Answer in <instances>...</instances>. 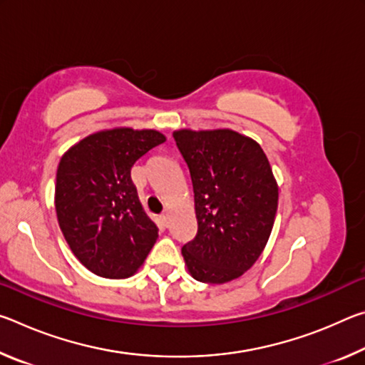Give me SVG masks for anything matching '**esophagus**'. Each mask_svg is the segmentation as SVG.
I'll list each match as a JSON object with an SVG mask.
<instances>
[{"label": "esophagus", "mask_w": 365, "mask_h": 365, "mask_svg": "<svg viewBox=\"0 0 365 365\" xmlns=\"http://www.w3.org/2000/svg\"><path fill=\"white\" fill-rule=\"evenodd\" d=\"M160 220H163V224L168 227L169 225V222H170V214H169V211H165L163 215H160Z\"/></svg>", "instance_id": "esophagus-1"}]
</instances>
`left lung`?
Masks as SVG:
<instances>
[{"label": "left lung", "instance_id": "obj_1", "mask_svg": "<svg viewBox=\"0 0 365 365\" xmlns=\"http://www.w3.org/2000/svg\"><path fill=\"white\" fill-rule=\"evenodd\" d=\"M188 165L197 233L182 248L190 275L222 285L250 270L274 228L279 185L261 145L232 128L174 132Z\"/></svg>", "mask_w": 365, "mask_h": 365}]
</instances>
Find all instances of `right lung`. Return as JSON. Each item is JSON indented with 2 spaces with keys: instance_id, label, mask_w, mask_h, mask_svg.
Listing matches in <instances>:
<instances>
[{
  "instance_id": "obj_1",
  "label": "right lung",
  "mask_w": 365,
  "mask_h": 365,
  "mask_svg": "<svg viewBox=\"0 0 365 365\" xmlns=\"http://www.w3.org/2000/svg\"><path fill=\"white\" fill-rule=\"evenodd\" d=\"M165 135L113 127L77 141L59 160L54 207L80 264L104 279H128L159 237L132 183L133 164Z\"/></svg>"
}]
</instances>
